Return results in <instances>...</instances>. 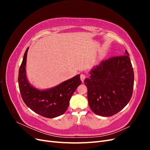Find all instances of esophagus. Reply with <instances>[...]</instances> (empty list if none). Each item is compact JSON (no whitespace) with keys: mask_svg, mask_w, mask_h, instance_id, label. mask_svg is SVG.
<instances>
[{"mask_svg":"<svg viewBox=\"0 0 150 150\" xmlns=\"http://www.w3.org/2000/svg\"><path fill=\"white\" fill-rule=\"evenodd\" d=\"M85 78H86L85 75L83 74H81V81H82L83 83L84 82V81Z\"/></svg>","mask_w":150,"mask_h":150,"instance_id":"1","label":"esophagus"}]
</instances>
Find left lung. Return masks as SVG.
Masks as SVG:
<instances>
[{"mask_svg":"<svg viewBox=\"0 0 150 150\" xmlns=\"http://www.w3.org/2000/svg\"><path fill=\"white\" fill-rule=\"evenodd\" d=\"M129 54L103 61L89 72L84 83L88 99L95 114L111 116L122 110L130 101L134 86V72Z\"/></svg>","mask_w":150,"mask_h":150,"instance_id":"obj_1","label":"left lung"}]
</instances>
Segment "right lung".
Listing matches in <instances>:
<instances>
[{
  "label": "right lung",
  "instance_id": "obj_1",
  "mask_svg": "<svg viewBox=\"0 0 150 150\" xmlns=\"http://www.w3.org/2000/svg\"><path fill=\"white\" fill-rule=\"evenodd\" d=\"M28 49L29 47L24 53L18 76L22 98L28 107L40 116L47 118L59 116L66 111L72 95L81 83L80 75L77 74L51 88H36L29 82L26 74Z\"/></svg>",
  "mask_w": 150,
  "mask_h": 150
}]
</instances>
